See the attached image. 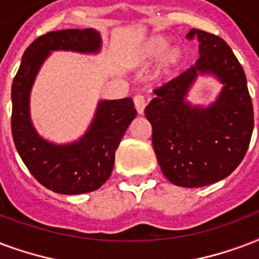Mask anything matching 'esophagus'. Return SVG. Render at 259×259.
Returning a JSON list of instances; mask_svg holds the SVG:
<instances>
[{
  "mask_svg": "<svg viewBox=\"0 0 259 259\" xmlns=\"http://www.w3.org/2000/svg\"><path fill=\"white\" fill-rule=\"evenodd\" d=\"M134 106H136V110H137L138 114H144V110H145V106H147L145 96H143L141 94L136 95L134 96Z\"/></svg>",
  "mask_w": 259,
  "mask_h": 259,
  "instance_id": "34e87169",
  "label": "esophagus"
}]
</instances>
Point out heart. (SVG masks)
I'll return each instance as SVG.
<instances>
[{
    "instance_id": "1",
    "label": "heart",
    "mask_w": 259,
    "mask_h": 259,
    "mask_svg": "<svg viewBox=\"0 0 259 259\" xmlns=\"http://www.w3.org/2000/svg\"><path fill=\"white\" fill-rule=\"evenodd\" d=\"M171 42L164 36H153L151 37L147 42L145 47H144V55L147 58H156L160 57L161 54H164L165 51H168ZM182 51L174 50L171 51L165 59L163 61V64L160 65V68L157 70V76H168L174 72V69L177 68L178 65L181 64L182 61Z\"/></svg>"
}]
</instances>
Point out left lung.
Segmentation results:
<instances>
[{
	"label": "left lung",
	"instance_id": "1",
	"mask_svg": "<svg viewBox=\"0 0 259 259\" xmlns=\"http://www.w3.org/2000/svg\"><path fill=\"white\" fill-rule=\"evenodd\" d=\"M187 39L200 42V58L186 72L153 90L145 107L152 144L164 177L181 187L212 185L234 171L250 145L254 110L242 65L222 37L190 29ZM198 72H212L225 84L212 106L186 102Z\"/></svg>",
	"mask_w": 259,
	"mask_h": 259
}]
</instances>
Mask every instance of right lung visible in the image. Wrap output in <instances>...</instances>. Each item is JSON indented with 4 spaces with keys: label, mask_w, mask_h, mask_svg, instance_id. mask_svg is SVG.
Masks as SVG:
<instances>
[{
    "label": "right lung",
    "mask_w": 259,
    "mask_h": 259,
    "mask_svg": "<svg viewBox=\"0 0 259 259\" xmlns=\"http://www.w3.org/2000/svg\"><path fill=\"white\" fill-rule=\"evenodd\" d=\"M100 35L94 28L51 31L24 51L12 84V136L28 171L37 182L59 194L98 190L112 172L115 151L136 118L133 99L103 100L80 141L55 145L37 136L29 118V92L43 61L54 50L96 53Z\"/></svg>",
    "instance_id": "1"
}]
</instances>
